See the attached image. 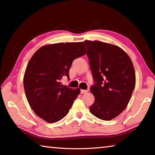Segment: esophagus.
<instances>
[{
	"label": "esophagus",
	"mask_w": 155,
	"mask_h": 155,
	"mask_svg": "<svg viewBox=\"0 0 155 155\" xmlns=\"http://www.w3.org/2000/svg\"><path fill=\"white\" fill-rule=\"evenodd\" d=\"M87 92V90H81V94H86Z\"/></svg>",
	"instance_id": "1"
}]
</instances>
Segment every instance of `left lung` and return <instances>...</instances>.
I'll use <instances>...</instances> for the list:
<instances>
[{
    "mask_svg": "<svg viewBox=\"0 0 155 155\" xmlns=\"http://www.w3.org/2000/svg\"><path fill=\"white\" fill-rule=\"evenodd\" d=\"M94 84L90 91L95 98L90 111L104 121L124 111L130 100L136 77L128 55L118 46L101 41H85Z\"/></svg>",
    "mask_w": 155,
    "mask_h": 155,
    "instance_id": "1",
    "label": "left lung"
}]
</instances>
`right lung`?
<instances>
[{
	"instance_id": "obj_1",
	"label": "right lung",
	"mask_w": 155,
	"mask_h": 155,
	"mask_svg": "<svg viewBox=\"0 0 155 155\" xmlns=\"http://www.w3.org/2000/svg\"><path fill=\"white\" fill-rule=\"evenodd\" d=\"M86 53L82 42L60 43L41 47L34 53L23 78L25 95L35 114L48 123H55L69 112L80 89L60 82L68 79L73 61Z\"/></svg>"
}]
</instances>
